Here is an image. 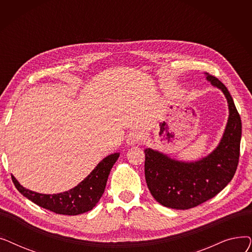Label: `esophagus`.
<instances>
[{
	"label": "esophagus",
	"instance_id": "esophagus-1",
	"mask_svg": "<svg viewBox=\"0 0 252 252\" xmlns=\"http://www.w3.org/2000/svg\"><path fill=\"white\" fill-rule=\"evenodd\" d=\"M142 139H143V136L141 131L138 129H134L129 131V134L127 135L126 143L127 145H129V146H133V145L139 144L142 141Z\"/></svg>",
	"mask_w": 252,
	"mask_h": 252
}]
</instances>
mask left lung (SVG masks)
<instances>
[{
  "instance_id": "1",
  "label": "left lung",
  "mask_w": 252,
  "mask_h": 252,
  "mask_svg": "<svg viewBox=\"0 0 252 252\" xmlns=\"http://www.w3.org/2000/svg\"><path fill=\"white\" fill-rule=\"evenodd\" d=\"M207 81L220 89L229 104V119L219 146L195 162L171 159L167 155L145 149V178L150 193L161 205L189 209L220 193L233 179L239 162L242 125L228 89L216 76Z\"/></svg>"
}]
</instances>
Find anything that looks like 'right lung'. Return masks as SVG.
Wrapping results in <instances>:
<instances>
[{"mask_svg":"<svg viewBox=\"0 0 252 252\" xmlns=\"http://www.w3.org/2000/svg\"><path fill=\"white\" fill-rule=\"evenodd\" d=\"M118 157L119 153L105 157L76 187L59 194L47 195L31 191L22 187L14 177H11L16 189L36 205L58 215L77 216L92 210L98 203L104 193L110 170Z\"/></svg>","mask_w":252,"mask_h":252,"instance_id":"obj_1","label":"right lung"}]
</instances>
